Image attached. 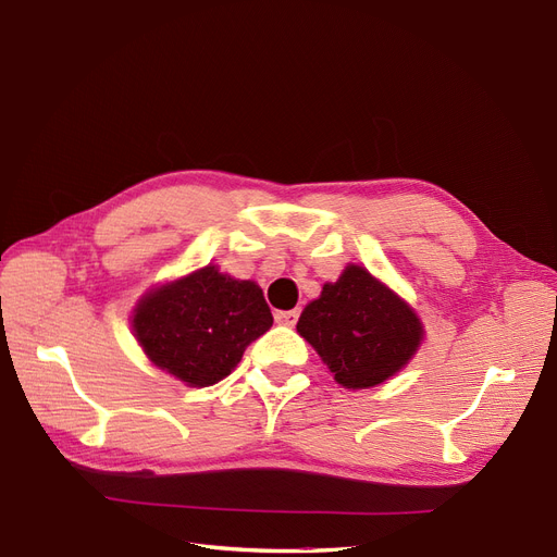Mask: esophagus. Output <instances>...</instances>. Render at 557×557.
Returning <instances> with one entry per match:
<instances>
[{
	"label": "esophagus",
	"mask_w": 557,
	"mask_h": 557,
	"mask_svg": "<svg viewBox=\"0 0 557 557\" xmlns=\"http://www.w3.org/2000/svg\"><path fill=\"white\" fill-rule=\"evenodd\" d=\"M300 317V310H284V312H275V321L282 326H296V321Z\"/></svg>",
	"instance_id": "34e87169"
}]
</instances>
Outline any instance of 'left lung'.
I'll return each mask as SVG.
<instances>
[{
  "instance_id": "8db88e82",
  "label": "left lung",
  "mask_w": 557,
  "mask_h": 557,
  "mask_svg": "<svg viewBox=\"0 0 557 557\" xmlns=\"http://www.w3.org/2000/svg\"><path fill=\"white\" fill-rule=\"evenodd\" d=\"M296 331L345 388H370L400 372L423 339L417 312L363 265L349 263L337 282L305 305Z\"/></svg>"
}]
</instances>
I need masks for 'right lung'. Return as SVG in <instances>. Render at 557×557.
I'll return each mask as SVG.
<instances>
[{
    "label": "right lung",
    "mask_w": 557,
    "mask_h": 557,
    "mask_svg": "<svg viewBox=\"0 0 557 557\" xmlns=\"http://www.w3.org/2000/svg\"><path fill=\"white\" fill-rule=\"evenodd\" d=\"M273 326L261 286L218 265L154 286L138 300L132 329L150 361L187 386H212Z\"/></svg>",
    "instance_id": "1"
}]
</instances>
